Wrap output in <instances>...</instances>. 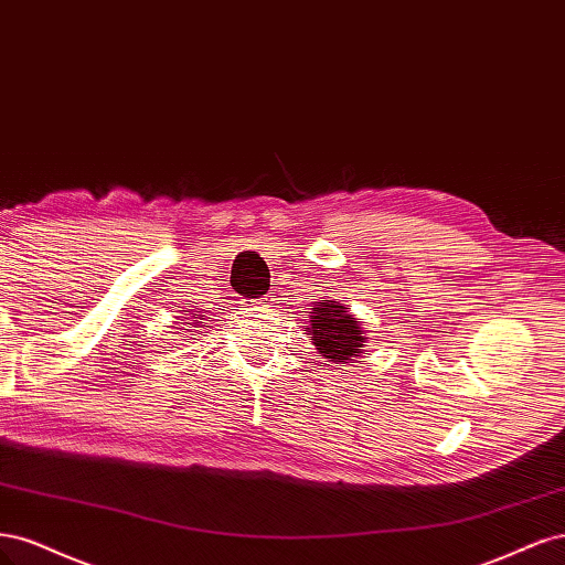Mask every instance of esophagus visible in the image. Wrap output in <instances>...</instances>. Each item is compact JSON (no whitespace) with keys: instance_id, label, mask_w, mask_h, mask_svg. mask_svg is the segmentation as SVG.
I'll return each instance as SVG.
<instances>
[{"instance_id":"esophagus-1","label":"esophagus","mask_w":565,"mask_h":565,"mask_svg":"<svg viewBox=\"0 0 565 565\" xmlns=\"http://www.w3.org/2000/svg\"><path fill=\"white\" fill-rule=\"evenodd\" d=\"M253 302H258V305H263V307H275V298H271V296H265V298L253 300Z\"/></svg>"}]
</instances>
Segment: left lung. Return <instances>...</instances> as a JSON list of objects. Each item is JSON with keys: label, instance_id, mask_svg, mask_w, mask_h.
Here are the masks:
<instances>
[{"label": "left lung", "instance_id": "1", "mask_svg": "<svg viewBox=\"0 0 565 565\" xmlns=\"http://www.w3.org/2000/svg\"><path fill=\"white\" fill-rule=\"evenodd\" d=\"M307 335L317 352L333 363H354L366 348L363 323L350 312V307L335 300H319L309 312Z\"/></svg>", "mask_w": 565, "mask_h": 565}]
</instances>
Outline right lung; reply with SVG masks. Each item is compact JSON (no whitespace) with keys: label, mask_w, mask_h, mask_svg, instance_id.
Returning <instances> with one entry per match:
<instances>
[{"label":"right lung","mask_w":565,"mask_h":565,"mask_svg":"<svg viewBox=\"0 0 565 565\" xmlns=\"http://www.w3.org/2000/svg\"><path fill=\"white\" fill-rule=\"evenodd\" d=\"M183 312H188V309H183ZM196 319H202V315H194V317H192L194 323H190V326H194V329H199V326L204 323V321H196ZM180 321H185V319H180ZM180 321H178V323H180ZM185 323H188V321H185ZM185 323H183V326H185ZM180 331H190V329H180Z\"/></svg>","instance_id":"right-lung-1"}]
</instances>
